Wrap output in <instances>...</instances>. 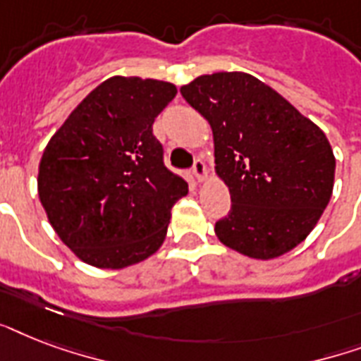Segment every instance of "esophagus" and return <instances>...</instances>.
I'll use <instances>...</instances> for the list:
<instances>
[{
	"label": "esophagus",
	"instance_id": "esophagus-1",
	"mask_svg": "<svg viewBox=\"0 0 361 361\" xmlns=\"http://www.w3.org/2000/svg\"><path fill=\"white\" fill-rule=\"evenodd\" d=\"M192 176L197 178V181H204L208 178V170H206V164H204L202 159H197L195 164H192Z\"/></svg>",
	"mask_w": 361,
	"mask_h": 361
}]
</instances>
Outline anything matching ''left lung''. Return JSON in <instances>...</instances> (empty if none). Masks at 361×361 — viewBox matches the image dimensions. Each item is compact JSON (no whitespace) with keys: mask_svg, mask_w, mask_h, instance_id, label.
Segmentation results:
<instances>
[{"mask_svg":"<svg viewBox=\"0 0 361 361\" xmlns=\"http://www.w3.org/2000/svg\"><path fill=\"white\" fill-rule=\"evenodd\" d=\"M214 133L215 172L231 212L215 223L223 245L271 260L300 245L334 191L336 157L319 125L247 73L202 75L180 90Z\"/></svg>","mask_w":361,"mask_h":361,"instance_id":"1","label":"left lung"}]
</instances>
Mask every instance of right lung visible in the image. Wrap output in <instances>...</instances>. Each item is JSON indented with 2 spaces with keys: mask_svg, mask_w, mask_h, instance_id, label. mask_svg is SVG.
Returning <instances> with one entry per match:
<instances>
[{
  "mask_svg": "<svg viewBox=\"0 0 361 361\" xmlns=\"http://www.w3.org/2000/svg\"><path fill=\"white\" fill-rule=\"evenodd\" d=\"M174 84L112 76L82 99L39 163L37 191L50 225L80 258L123 269L157 252L187 181L163 163L153 121Z\"/></svg>",
  "mask_w": 361,
  "mask_h": 361,
  "instance_id": "obj_1",
  "label": "right lung"
}]
</instances>
